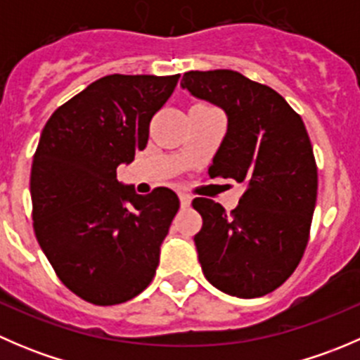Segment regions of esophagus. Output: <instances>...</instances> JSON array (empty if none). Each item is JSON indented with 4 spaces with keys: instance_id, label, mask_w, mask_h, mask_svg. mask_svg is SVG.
<instances>
[{
    "instance_id": "esophagus-1",
    "label": "esophagus",
    "mask_w": 360,
    "mask_h": 360,
    "mask_svg": "<svg viewBox=\"0 0 360 360\" xmlns=\"http://www.w3.org/2000/svg\"><path fill=\"white\" fill-rule=\"evenodd\" d=\"M179 202H181V207H183V209H188V207L191 205V195L179 193Z\"/></svg>"
}]
</instances>
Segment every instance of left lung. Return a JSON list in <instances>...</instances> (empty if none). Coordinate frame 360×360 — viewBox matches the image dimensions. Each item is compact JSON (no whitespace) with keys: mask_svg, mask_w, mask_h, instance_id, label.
Instances as JSON below:
<instances>
[{"mask_svg":"<svg viewBox=\"0 0 360 360\" xmlns=\"http://www.w3.org/2000/svg\"><path fill=\"white\" fill-rule=\"evenodd\" d=\"M181 86L228 116L209 176L245 186L230 214L209 198L193 200L203 219L195 235L202 271L230 296H264L291 277L307 249L317 200L310 137L281 94L237 71H188Z\"/></svg>","mask_w":360,"mask_h":360,"instance_id":"8db88e82","label":"left lung"}]
</instances>
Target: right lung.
Returning <instances> with one entry per match:
<instances>
[{
    "mask_svg": "<svg viewBox=\"0 0 360 360\" xmlns=\"http://www.w3.org/2000/svg\"><path fill=\"white\" fill-rule=\"evenodd\" d=\"M179 75H110L57 108L32 158L36 238L57 277L89 303H125L150 285L179 209L169 188L137 195L116 179L150 137Z\"/></svg>",
    "mask_w": 360,
    "mask_h": 360,
    "instance_id": "right-lung-1",
    "label": "right lung"
}]
</instances>
